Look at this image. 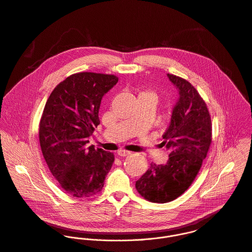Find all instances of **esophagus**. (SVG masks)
Returning <instances> with one entry per match:
<instances>
[{
	"instance_id": "1",
	"label": "esophagus",
	"mask_w": 252,
	"mask_h": 252,
	"mask_svg": "<svg viewBox=\"0 0 252 252\" xmlns=\"http://www.w3.org/2000/svg\"><path fill=\"white\" fill-rule=\"evenodd\" d=\"M118 156H120V157H126V156H128V155H130L131 153L128 151H125V150H120V151H118Z\"/></svg>"
}]
</instances>
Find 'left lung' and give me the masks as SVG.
Instances as JSON below:
<instances>
[{"instance_id":"obj_1","label":"left lung","mask_w":252,"mask_h":252,"mask_svg":"<svg viewBox=\"0 0 252 252\" xmlns=\"http://www.w3.org/2000/svg\"><path fill=\"white\" fill-rule=\"evenodd\" d=\"M179 97L162 134L169 151L165 164L151 162L136 181L138 193L152 202L164 203L181 196L193 183L211 143V119L205 102L186 80L167 74Z\"/></svg>"}]
</instances>
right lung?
Here are the masks:
<instances>
[{
  "label": "right lung",
  "instance_id": "add662e5",
  "mask_svg": "<svg viewBox=\"0 0 252 252\" xmlns=\"http://www.w3.org/2000/svg\"><path fill=\"white\" fill-rule=\"evenodd\" d=\"M118 78L92 72L69 76L46 103L39 128L43 156L60 187L77 198L100 193L114 154L94 149L89 137L100 124L101 100Z\"/></svg>",
  "mask_w": 252,
  "mask_h": 252
}]
</instances>
